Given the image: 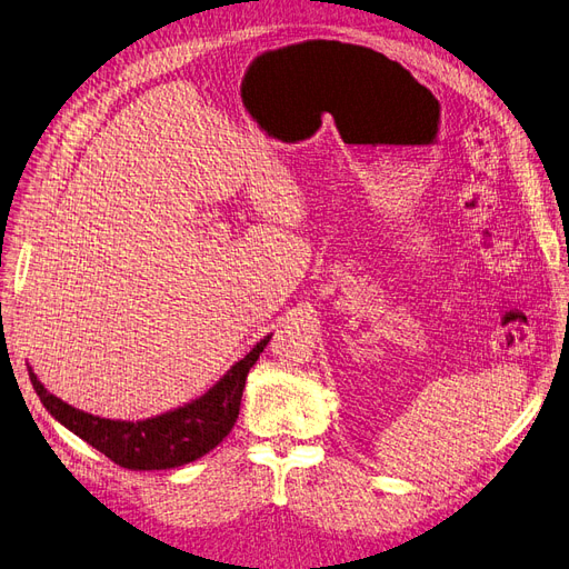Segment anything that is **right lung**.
Segmentation results:
<instances>
[{
	"instance_id": "add662e5",
	"label": "right lung",
	"mask_w": 569,
	"mask_h": 569,
	"mask_svg": "<svg viewBox=\"0 0 569 569\" xmlns=\"http://www.w3.org/2000/svg\"><path fill=\"white\" fill-rule=\"evenodd\" d=\"M267 342L269 338L260 340L256 349L246 353L237 366H231L222 380L194 403L144 419V422H114V419L81 412L49 393L34 372H30V380L41 403L58 422L104 457H110L114 465L131 471L176 469L220 446L234 427L248 370L256 366Z\"/></svg>"
}]
</instances>
